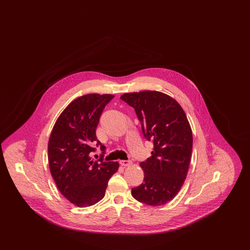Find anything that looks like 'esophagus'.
<instances>
[{
    "label": "esophagus",
    "instance_id": "obj_1",
    "mask_svg": "<svg viewBox=\"0 0 250 250\" xmlns=\"http://www.w3.org/2000/svg\"><path fill=\"white\" fill-rule=\"evenodd\" d=\"M120 164L124 167L130 166L132 164V161L131 160H121Z\"/></svg>",
    "mask_w": 250,
    "mask_h": 250
}]
</instances>
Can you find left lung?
I'll list each match as a JSON object with an SVG mask.
<instances>
[{"label":"left lung","mask_w":250,"mask_h":250,"mask_svg":"<svg viewBox=\"0 0 250 250\" xmlns=\"http://www.w3.org/2000/svg\"><path fill=\"white\" fill-rule=\"evenodd\" d=\"M134 107L144 138L154 144L151 156L141 167L143 183L132 196L152 206L171 201L187 177L193 137L184 109L169 95L156 91L127 93L120 97Z\"/></svg>","instance_id":"left-lung-1"}]
</instances>
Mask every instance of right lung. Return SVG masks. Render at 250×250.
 <instances>
[{"label": "right lung", "instance_id": "obj_1", "mask_svg": "<svg viewBox=\"0 0 250 250\" xmlns=\"http://www.w3.org/2000/svg\"><path fill=\"white\" fill-rule=\"evenodd\" d=\"M112 95H83L65 107L56 121L48 141L49 169L60 192L79 207H87L101 201L109 178L118 170V162H105L106 147L95 130L100 116ZM100 146L98 161L90 153Z\"/></svg>", "mask_w": 250, "mask_h": 250}]
</instances>
